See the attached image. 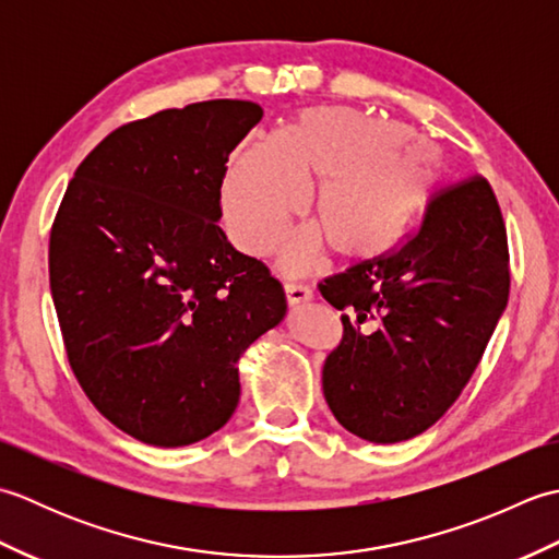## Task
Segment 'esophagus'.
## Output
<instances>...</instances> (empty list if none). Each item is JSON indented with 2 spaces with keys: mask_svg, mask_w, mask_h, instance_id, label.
<instances>
[{
  "mask_svg": "<svg viewBox=\"0 0 559 559\" xmlns=\"http://www.w3.org/2000/svg\"><path fill=\"white\" fill-rule=\"evenodd\" d=\"M283 290H286V298H288L290 307H298V305H305L312 300V290L302 286V283H286Z\"/></svg>",
  "mask_w": 559,
  "mask_h": 559,
  "instance_id": "1",
  "label": "esophagus"
}]
</instances>
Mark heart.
Returning a JSON list of instances; mask_svg holds the SVG:
<instances>
[{"label": "heart", "instance_id": "b5f03b06", "mask_svg": "<svg viewBox=\"0 0 559 559\" xmlns=\"http://www.w3.org/2000/svg\"><path fill=\"white\" fill-rule=\"evenodd\" d=\"M444 175V156L408 127L343 105L298 112L273 141L252 139L223 180V221L237 247L266 254L317 187L312 218L283 245L281 264L302 269L324 239L343 261L391 252L423 216Z\"/></svg>", "mask_w": 559, "mask_h": 559}]
</instances>
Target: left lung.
<instances>
[{
  "mask_svg": "<svg viewBox=\"0 0 559 559\" xmlns=\"http://www.w3.org/2000/svg\"><path fill=\"white\" fill-rule=\"evenodd\" d=\"M319 293L346 310L322 370L334 418L374 444L425 432L468 384L507 307V230L490 185L447 189L399 252L329 276Z\"/></svg>",
  "mask_w": 559,
  "mask_h": 559,
  "instance_id": "obj_1",
  "label": "left lung"
}]
</instances>
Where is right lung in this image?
<instances>
[{
    "mask_svg": "<svg viewBox=\"0 0 559 559\" xmlns=\"http://www.w3.org/2000/svg\"><path fill=\"white\" fill-rule=\"evenodd\" d=\"M261 115L252 100H204L115 129L57 211L50 290L69 365L144 444L221 430L242 353L288 312L281 283L218 228L225 163Z\"/></svg>",
    "mask_w": 559,
    "mask_h": 559,
    "instance_id": "obj_1",
    "label": "right lung"
}]
</instances>
